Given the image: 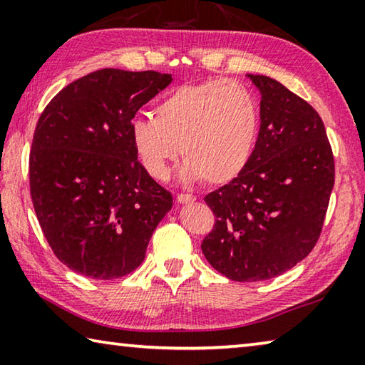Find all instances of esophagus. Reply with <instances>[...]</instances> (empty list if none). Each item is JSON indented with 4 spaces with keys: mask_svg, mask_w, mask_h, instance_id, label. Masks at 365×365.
Wrapping results in <instances>:
<instances>
[{
    "mask_svg": "<svg viewBox=\"0 0 365 365\" xmlns=\"http://www.w3.org/2000/svg\"><path fill=\"white\" fill-rule=\"evenodd\" d=\"M177 201L180 202V205H188V202H195V201H196V196H195V195L180 193V195L177 196Z\"/></svg>",
    "mask_w": 365,
    "mask_h": 365,
    "instance_id": "obj_1",
    "label": "esophagus"
}]
</instances>
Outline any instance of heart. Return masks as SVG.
Here are the masks:
<instances>
[{
    "label": "heart",
    "mask_w": 365,
    "mask_h": 365,
    "mask_svg": "<svg viewBox=\"0 0 365 365\" xmlns=\"http://www.w3.org/2000/svg\"><path fill=\"white\" fill-rule=\"evenodd\" d=\"M153 117H138L130 137L141 165L163 180L182 153L185 180L222 185L242 174L255 151L259 108L245 85L209 80L182 85L160 100Z\"/></svg>",
    "instance_id": "obj_1"
}]
</instances>
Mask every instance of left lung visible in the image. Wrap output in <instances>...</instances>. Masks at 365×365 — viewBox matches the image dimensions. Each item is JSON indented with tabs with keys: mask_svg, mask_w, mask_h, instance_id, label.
I'll return each instance as SVG.
<instances>
[{
	"mask_svg": "<svg viewBox=\"0 0 365 365\" xmlns=\"http://www.w3.org/2000/svg\"><path fill=\"white\" fill-rule=\"evenodd\" d=\"M261 128L242 174L205 196L215 224L201 243L212 267L233 282L274 279L314 250L335 185V159L311 104L265 76Z\"/></svg>",
	"mask_w": 365,
	"mask_h": 365,
	"instance_id": "8db88e82",
	"label": "left lung"
}]
</instances>
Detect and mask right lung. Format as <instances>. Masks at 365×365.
<instances>
[{
  "mask_svg": "<svg viewBox=\"0 0 365 365\" xmlns=\"http://www.w3.org/2000/svg\"><path fill=\"white\" fill-rule=\"evenodd\" d=\"M170 73L101 69L48 103L29 159L30 196L48 245L71 270L96 280L143 262L172 195L140 164L130 125Z\"/></svg>",
  "mask_w": 365,
  "mask_h": 365,
  "instance_id": "add662e5",
  "label": "right lung"
}]
</instances>
